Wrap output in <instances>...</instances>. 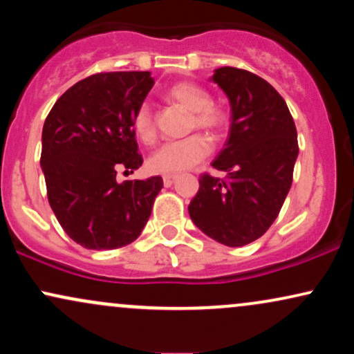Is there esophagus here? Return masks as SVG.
Instances as JSON below:
<instances>
[{
	"mask_svg": "<svg viewBox=\"0 0 354 354\" xmlns=\"http://www.w3.org/2000/svg\"><path fill=\"white\" fill-rule=\"evenodd\" d=\"M174 180H176V176H174V174H165L163 183H165L166 188H168V186H171L173 183H174Z\"/></svg>",
	"mask_w": 354,
	"mask_h": 354,
	"instance_id": "obj_1",
	"label": "esophagus"
}]
</instances>
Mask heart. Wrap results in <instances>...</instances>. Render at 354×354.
<instances>
[{
    "mask_svg": "<svg viewBox=\"0 0 354 354\" xmlns=\"http://www.w3.org/2000/svg\"><path fill=\"white\" fill-rule=\"evenodd\" d=\"M166 98L191 113L189 129L200 128L209 135H221L228 126V115L223 108L211 103L208 89L200 84L181 81L166 91ZM136 136L146 145L156 140V126L151 109L141 104L133 116ZM211 153V143L205 135H191L181 141L161 146L148 160L149 169L161 174H178L194 168Z\"/></svg>",
    "mask_w": 354,
    "mask_h": 354,
    "instance_id": "obj_1",
    "label": "heart"
}]
</instances>
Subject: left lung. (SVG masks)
<instances>
[{
  "label": "left lung",
  "instance_id": "obj_1",
  "mask_svg": "<svg viewBox=\"0 0 354 354\" xmlns=\"http://www.w3.org/2000/svg\"><path fill=\"white\" fill-rule=\"evenodd\" d=\"M231 106L230 136L188 206L194 225L221 245L238 248L261 238L278 218L293 183L298 135L286 101L268 81L223 66L213 78Z\"/></svg>",
  "mask_w": 354,
  "mask_h": 354
}]
</instances>
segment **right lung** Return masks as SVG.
<instances>
[{
  "mask_svg": "<svg viewBox=\"0 0 354 354\" xmlns=\"http://www.w3.org/2000/svg\"><path fill=\"white\" fill-rule=\"evenodd\" d=\"M149 71L96 73L59 96L43 126L41 169L61 228L88 250L140 236L163 188L161 176L116 181L143 165L133 116L153 88Z\"/></svg>",
  "mask_w": 354,
  "mask_h": 354,
  "instance_id": "right-lung-1",
  "label": "right lung"
}]
</instances>
